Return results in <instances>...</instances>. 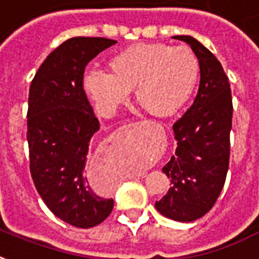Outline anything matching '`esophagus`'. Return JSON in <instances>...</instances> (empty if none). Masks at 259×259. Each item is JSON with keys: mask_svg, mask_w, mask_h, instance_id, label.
<instances>
[{"mask_svg": "<svg viewBox=\"0 0 259 259\" xmlns=\"http://www.w3.org/2000/svg\"><path fill=\"white\" fill-rule=\"evenodd\" d=\"M146 176V173H140V175H138V177H140V179H141V177H145Z\"/></svg>", "mask_w": 259, "mask_h": 259, "instance_id": "esophagus-1", "label": "esophagus"}]
</instances>
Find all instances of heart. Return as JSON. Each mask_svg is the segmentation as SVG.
<instances>
[{
    "mask_svg": "<svg viewBox=\"0 0 259 259\" xmlns=\"http://www.w3.org/2000/svg\"><path fill=\"white\" fill-rule=\"evenodd\" d=\"M109 72L89 70L82 86L102 117H111L134 90V101L154 118H168L188 102L196 87L200 64L185 47L134 44L107 63Z\"/></svg>",
    "mask_w": 259,
    "mask_h": 259,
    "instance_id": "b5f03b06",
    "label": "heart"
}]
</instances>
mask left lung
Listing matches in <instances>:
<instances>
[{"instance_id": "obj_1", "label": "left lung", "mask_w": 259, "mask_h": 259, "mask_svg": "<svg viewBox=\"0 0 259 259\" xmlns=\"http://www.w3.org/2000/svg\"><path fill=\"white\" fill-rule=\"evenodd\" d=\"M187 42L200 64L197 95L173 125L176 152L162 168L172 187L156 209L176 222H193L208 212L225 185L229 169L233 99L229 78L215 56L192 36Z\"/></svg>"}]
</instances>
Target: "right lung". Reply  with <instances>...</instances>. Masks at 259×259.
Masks as SVG:
<instances>
[{"label":"right lung","instance_id":"1","mask_svg":"<svg viewBox=\"0 0 259 259\" xmlns=\"http://www.w3.org/2000/svg\"><path fill=\"white\" fill-rule=\"evenodd\" d=\"M103 37H72L52 51L30 83L28 145L32 179L52 212L79 229L113 211L89 177L90 141L99 122L82 86L87 63L114 46Z\"/></svg>","mask_w":259,"mask_h":259}]
</instances>
